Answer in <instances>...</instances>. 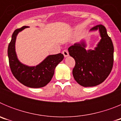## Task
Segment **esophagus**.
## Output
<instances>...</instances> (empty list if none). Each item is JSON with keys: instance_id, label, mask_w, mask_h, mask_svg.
Returning a JSON list of instances; mask_svg holds the SVG:
<instances>
[{"instance_id": "1", "label": "esophagus", "mask_w": 121, "mask_h": 121, "mask_svg": "<svg viewBox=\"0 0 121 121\" xmlns=\"http://www.w3.org/2000/svg\"><path fill=\"white\" fill-rule=\"evenodd\" d=\"M62 54H64V57H68V56H69V53H68V52L67 51V50H64V51H62Z\"/></svg>"}]
</instances>
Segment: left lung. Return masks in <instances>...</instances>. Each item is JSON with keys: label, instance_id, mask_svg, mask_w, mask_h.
<instances>
[{"label": "left lung", "instance_id": "left-lung-1", "mask_svg": "<svg viewBox=\"0 0 121 121\" xmlns=\"http://www.w3.org/2000/svg\"><path fill=\"white\" fill-rule=\"evenodd\" d=\"M98 31L100 40L94 50H86L84 39L68 48L70 56L75 60L73 75L75 81L84 87L96 86L108 76L113 65L114 47L107 30L98 25L90 31Z\"/></svg>", "mask_w": 121, "mask_h": 121}]
</instances>
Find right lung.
I'll use <instances>...</instances> for the list:
<instances>
[{"mask_svg": "<svg viewBox=\"0 0 121 121\" xmlns=\"http://www.w3.org/2000/svg\"><path fill=\"white\" fill-rule=\"evenodd\" d=\"M28 26L17 29L13 33L8 45V56L9 67L14 76L21 84L30 88H41L47 85L53 78L56 66L64 59L61 53L48 55L40 64L36 66H28L19 60L16 51L17 36Z\"/></svg>", "mask_w": 121, "mask_h": 121, "instance_id": "1", "label": "right lung"}]
</instances>
